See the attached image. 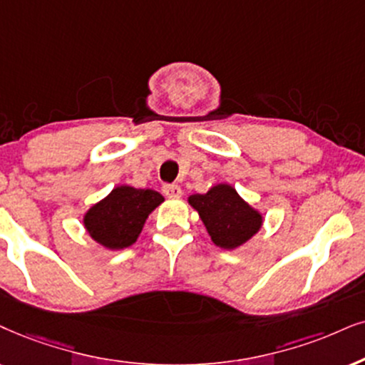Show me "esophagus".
Wrapping results in <instances>:
<instances>
[{"label": "esophagus", "mask_w": 365, "mask_h": 365, "mask_svg": "<svg viewBox=\"0 0 365 365\" xmlns=\"http://www.w3.org/2000/svg\"><path fill=\"white\" fill-rule=\"evenodd\" d=\"M163 193L168 198H180L182 197V188L178 185H170V183H167V185H163Z\"/></svg>", "instance_id": "obj_1"}]
</instances>
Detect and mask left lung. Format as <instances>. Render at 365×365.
Here are the masks:
<instances>
[{
  "mask_svg": "<svg viewBox=\"0 0 365 365\" xmlns=\"http://www.w3.org/2000/svg\"><path fill=\"white\" fill-rule=\"evenodd\" d=\"M188 204L198 212L212 242L222 249L242 246L262 225L259 212L227 183H219L207 193L190 195Z\"/></svg>",
  "mask_w": 365,
  "mask_h": 365,
  "instance_id": "8db88e82",
  "label": "left lung"
}]
</instances>
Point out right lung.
Returning a JSON list of instances; mask_svg holds the SVG:
<instances>
[{"instance_id": "1", "label": "right lung", "mask_w": 365, "mask_h": 365, "mask_svg": "<svg viewBox=\"0 0 365 365\" xmlns=\"http://www.w3.org/2000/svg\"><path fill=\"white\" fill-rule=\"evenodd\" d=\"M165 198L151 188L119 185L84 215V227L101 246L124 249L136 242L148 215Z\"/></svg>"}]
</instances>
